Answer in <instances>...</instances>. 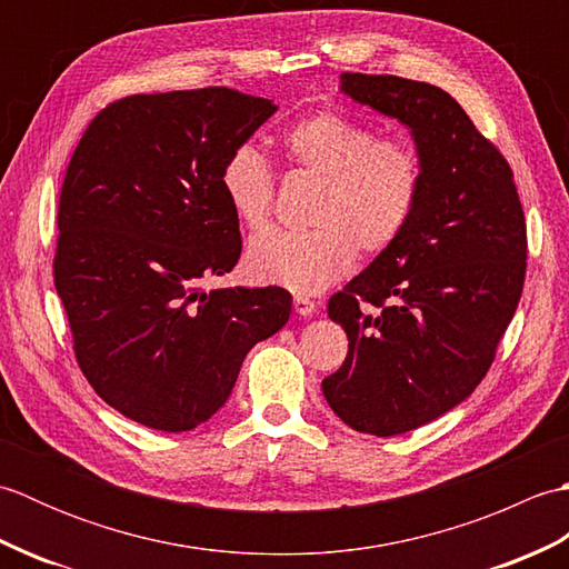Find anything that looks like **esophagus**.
Wrapping results in <instances>:
<instances>
[{
    "label": "esophagus",
    "mask_w": 569,
    "mask_h": 569,
    "mask_svg": "<svg viewBox=\"0 0 569 569\" xmlns=\"http://www.w3.org/2000/svg\"><path fill=\"white\" fill-rule=\"evenodd\" d=\"M293 308H296L298 316H312V312L318 310V303H316V300H310L308 296H296Z\"/></svg>",
    "instance_id": "34e87169"
}]
</instances>
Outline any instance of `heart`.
Masks as SVG:
<instances>
[{
	"label": "heart",
	"instance_id": "obj_1",
	"mask_svg": "<svg viewBox=\"0 0 569 569\" xmlns=\"http://www.w3.org/2000/svg\"><path fill=\"white\" fill-rule=\"evenodd\" d=\"M286 159L320 178L312 229H271L249 244L247 263L259 281L318 293L342 278L365 253L389 249L416 212L422 161L398 137H377L369 124L340 110L296 119L281 134ZM220 186L237 220L253 229L271 222L276 176L263 153L239 143L220 168Z\"/></svg>",
	"mask_w": 569,
	"mask_h": 569
}]
</instances>
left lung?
Returning <instances> with one entry per match:
<instances>
[{
    "label": "left lung",
    "mask_w": 569,
    "mask_h": 569,
    "mask_svg": "<svg viewBox=\"0 0 569 569\" xmlns=\"http://www.w3.org/2000/svg\"><path fill=\"white\" fill-rule=\"evenodd\" d=\"M340 82L408 124L422 161L403 234L328 303L349 349L322 393L349 428L391 438L487 377L523 293L526 214L506 156L452 94L398 76L342 72Z\"/></svg>",
    "instance_id": "obj_1"
}]
</instances>
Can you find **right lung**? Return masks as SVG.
Returning a JSON list of instances; mask_svg holds the SVG:
<instances>
[{"instance_id":"add662e5","label":"right lung","mask_w":569,"mask_h":569,"mask_svg":"<svg viewBox=\"0 0 569 569\" xmlns=\"http://www.w3.org/2000/svg\"><path fill=\"white\" fill-rule=\"evenodd\" d=\"M273 112L232 88L129 94L72 151L53 283L84 379L141 426L180 432L214 416L249 349L291 316L286 288L200 286L241 253L220 168Z\"/></svg>"}]
</instances>
